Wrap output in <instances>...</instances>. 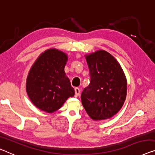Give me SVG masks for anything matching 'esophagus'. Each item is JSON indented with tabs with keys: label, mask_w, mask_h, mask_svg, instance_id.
<instances>
[{
	"label": "esophagus",
	"mask_w": 155,
	"mask_h": 155,
	"mask_svg": "<svg viewBox=\"0 0 155 155\" xmlns=\"http://www.w3.org/2000/svg\"><path fill=\"white\" fill-rule=\"evenodd\" d=\"M80 90L79 88L76 87L75 88V96L78 97L80 96Z\"/></svg>",
	"instance_id": "esophagus-1"
}]
</instances>
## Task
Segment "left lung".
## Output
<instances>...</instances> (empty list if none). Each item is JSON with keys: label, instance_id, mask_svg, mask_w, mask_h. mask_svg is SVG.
<instances>
[{"label": "left lung", "instance_id": "1", "mask_svg": "<svg viewBox=\"0 0 155 155\" xmlns=\"http://www.w3.org/2000/svg\"><path fill=\"white\" fill-rule=\"evenodd\" d=\"M90 83L81 95L82 105L95 120L112 117L122 107L127 95V80L117 60L105 51L85 55Z\"/></svg>", "mask_w": 155, "mask_h": 155}]
</instances>
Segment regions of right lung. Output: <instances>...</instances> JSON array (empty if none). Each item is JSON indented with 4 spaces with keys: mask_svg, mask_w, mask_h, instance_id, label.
<instances>
[{
    "mask_svg": "<svg viewBox=\"0 0 155 155\" xmlns=\"http://www.w3.org/2000/svg\"><path fill=\"white\" fill-rule=\"evenodd\" d=\"M66 54L58 49L41 53L33 64L26 81V91L33 104L41 110L53 113L75 94L64 67Z\"/></svg>",
    "mask_w": 155,
    "mask_h": 155,
    "instance_id": "add662e5",
    "label": "right lung"
}]
</instances>
